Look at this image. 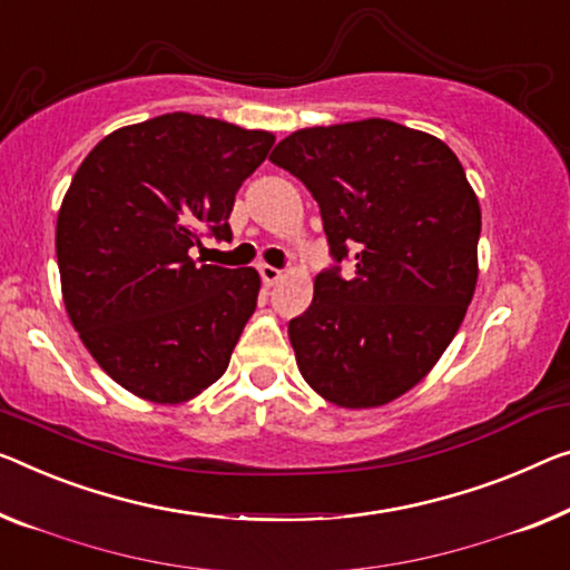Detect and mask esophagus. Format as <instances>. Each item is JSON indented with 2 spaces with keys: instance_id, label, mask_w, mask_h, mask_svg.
I'll return each instance as SVG.
<instances>
[{
  "instance_id": "obj_1",
  "label": "esophagus",
  "mask_w": 570,
  "mask_h": 570,
  "mask_svg": "<svg viewBox=\"0 0 570 570\" xmlns=\"http://www.w3.org/2000/svg\"><path fill=\"white\" fill-rule=\"evenodd\" d=\"M261 278H263V284H266V286H274V284L282 282L284 274L274 266H261Z\"/></svg>"
}]
</instances>
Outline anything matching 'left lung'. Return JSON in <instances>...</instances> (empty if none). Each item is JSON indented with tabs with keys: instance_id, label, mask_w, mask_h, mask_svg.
<instances>
[{
	"instance_id": "1",
	"label": "left lung",
	"mask_w": 570,
	"mask_h": 570,
	"mask_svg": "<svg viewBox=\"0 0 570 570\" xmlns=\"http://www.w3.org/2000/svg\"><path fill=\"white\" fill-rule=\"evenodd\" d=\"M320 204L353 276L317 274L288 322L296 366L322 399L371 410L417 386L445 353L479 278L481 207L435 135L392 120L304 127L271 153Z\"/></svg>"
}]
</instances>
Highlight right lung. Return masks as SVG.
I'll return each instance as SVG.
<instances>
[{"label":"right lung","mask_w":570,"mask_h":570,"mask_svg":"<svg viewBox=\"0 0 570 570\" xmlns=\"http://www.w3.org/2000/svg\"><path fill=\"white\" fill-rule=\"evenodd\" d=\"M274 132L171 112L127 125L81 160L58 209L68 320L127 392L181 404L223 376L256 312V268L197 266L202 235L230 240L235 194Z\"/></svg>","instance_id":"1"}]
</instances>
